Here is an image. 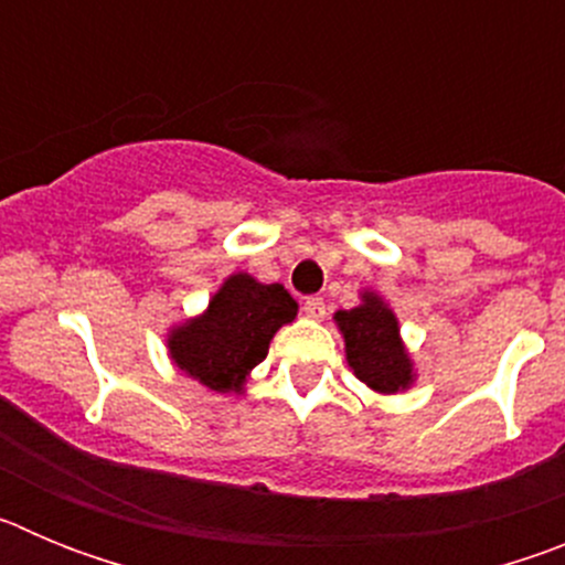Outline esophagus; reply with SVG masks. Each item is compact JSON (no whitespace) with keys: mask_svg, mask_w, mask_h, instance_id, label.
I'll return each instance as SVG.
<instances>
[{"mask_svg":"<svg viewBox=\"0 0 565 565\" xmlns=\"http://www.w3.org/2000/svg\"><path fill=\"white\" fill-rule=\"evenodd\" d=\"M302 311H306L308 317H313V319H322V317H326V299L308 297L306 302H302Z\"/></svg>","mask_w":565,"mask_h":565,"instance_id":"1","label":"esophagus"}]
</instances>
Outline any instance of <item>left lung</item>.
<instances>
[{
    "label": "left lung",
    "instance_id": "obj_1",
    "mask_svg": "<svg viewBox=\"0 0 565 565\" xmlns=\"http://www.w3.org/2000/svg\"><path fill=\"white\" fill-rule=\"evenodd\" d=\"M337 322L344 333V353L353 373L379 393L404 391L413 382L411 359L398 342V326L391 308L367 294L364 306L339 311Z\"/></svg>",
    "mask_w": 565,
    "mask_h": 565
}]
</instances>
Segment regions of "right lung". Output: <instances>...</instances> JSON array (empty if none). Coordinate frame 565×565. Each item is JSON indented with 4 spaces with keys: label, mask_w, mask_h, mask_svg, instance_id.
<instances>
[{
    "label": "right lung",
    "mask_w": 565,
    "mask_h": 565,
    "mask_svg": "<svg viewBox=\"0 0 565 565\" xmlns=\"http://www.w3.org/2000/svg\"><path fill=\"white\" fill-rule=\"evenodd\" d=\"M297 317V302L282 286H263L248 274H234L214 294L209 311L169 339V353L181 371L212 391H237L268 342Z\"/></svg>",
    "instance_id": "obj_1"
}]
</instances>
